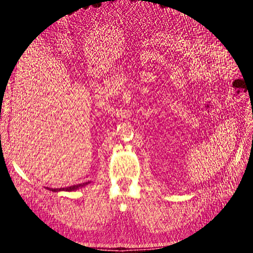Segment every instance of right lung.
Listing matches in <instances>:
<instances>
[{"label": "right lung", "mask_w": 253, "mask_h": 253, "mask_svg": "<svg viewBox=\"0 0 253 253\" xmlns=\"http://www.w3.org/2000/svg\"><path fill=\"white\" fill-rule=\"evenodd\" d=\"M90 181H86V182H83V183H79V185H74L71 187H66V188H60V189H52V188H46L49 191H52V192H60V191H65V192H72V191H76L78 190L82 187H85L86 185H88Z\"/></svg>", "instance_id": "right-lung-1"}]
</instances>
